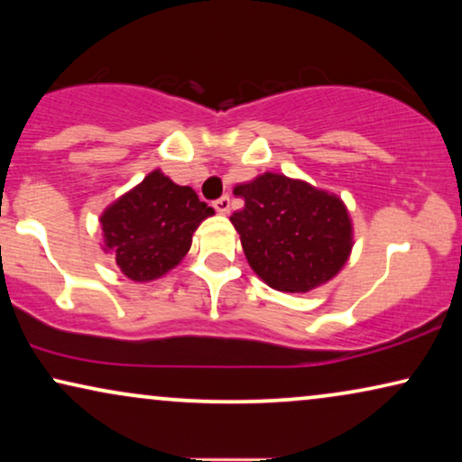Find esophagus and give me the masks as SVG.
I'll list each match as a JSON object with an SVG mask.
<instances>
[{
  "label": "esophagus",
  "instance_id": "esophagus-1",
  "mask_svg": "<svg viewBox=\"0 0 462 462\" xmlns=\"http://www.w3.org/2000/svg\"><path fill=\"white\" fill-rule=\"evenodd\" d=\"M214 208H217L218 214H229V210H231L229 195H223V198H218L217 201H214Z\"/></svg>",
  "mask_w": 462,
  "mask_h": 462
}]
</instances>
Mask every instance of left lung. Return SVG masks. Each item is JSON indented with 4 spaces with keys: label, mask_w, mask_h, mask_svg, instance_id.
I'll list each match as a JSON object with an SVG mask.
<instances>
[{
    "label": "left lung",
    "mask_w": 462,
    "mask_h": 462,
    "mask_svg": "<svg viewBox=\"0 0 462 462\" xmlns=\"http://www.w3.org/2000/svg\"><path fill=\"white\" fill-rule=\"evenodd\" d=\"M233 193L244 199L231 223L252 271L280 292H309L330 282L353 248L345 201L290 176L264 172Z\"/></svg>",
    "instance_id": "8db88e82"
}]
</instances>
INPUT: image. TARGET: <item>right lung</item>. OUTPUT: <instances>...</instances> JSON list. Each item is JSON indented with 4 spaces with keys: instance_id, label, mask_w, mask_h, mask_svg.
<instances>
[{
    "instance_id": "right-lung-1",
    "label": "right lung",
    "mask_w": 462,
    "mask_h": 462,
    "mask_svg": "<svg viewBox=\"0 0 462 462\" xmlns=\"http://www.w3.org/2000/svg\"><path fill=\"white\" fill-rule=\"evenodd\" d=\"M212 214L191 187L153 170L100 214L103 250L128 280H160L187 256L195 229Z\"/></svg>"
}]
</instances>
